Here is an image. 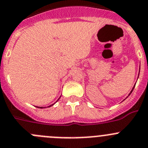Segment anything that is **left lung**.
<instances>
[{
    "instance_id": "1",
    "label": "left lung",
    "mask_w": 148,
    "mask_h": 148,
    "mask_svg": "<svg viewBox=\"0 0 148 148\" xmlns=\"http://www.w3.org/2000/svg\"><path fill=\"white\" fill-rule=\"evenodd\" d=\"M134 87H135V85H134V87H133V88H132V91H131V93H129V95H130V94H131V93H132V91H133V90H134ZM129 95H128V96H129Z\"/></svg>"
}]
</instances>
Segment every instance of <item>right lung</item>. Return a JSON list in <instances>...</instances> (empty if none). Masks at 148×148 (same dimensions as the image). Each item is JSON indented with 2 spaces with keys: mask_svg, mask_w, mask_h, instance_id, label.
<instances>
[{
  "mask_svg": "<svg viewBox=\"0 0 148 148\" xmlns=\"http://www.w3.org/2000/svg\"><path fill=\"white\" fill-rule=\"evenodd\" d=\"M59 99H60V98H59ZM59 99H58V100H59ZM52 105H54V103H53V104H52V105L49 106V107H52ZM38 107V108H41V109L44 108V107Z\"/></svg>",
  "mask_w": 148,
  "mask_h": 148,
  "instance_id": "obj_1",
  "label": "right lung"
}]
</instances>
